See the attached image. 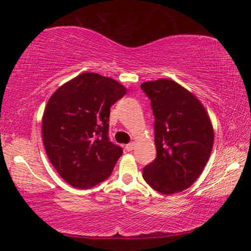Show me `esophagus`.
I'll return each instance as SVG.
<instances>
[{"label": "esophagus", "mask_w": 251, "mask_h": 251, "mask_svg": "<svg viewBox=\"0 0 251 251\" xmlns=\"http://www.w3.org/2000/svg\"><path fill=\"white\" fill-rule=\"evenodd\" d=\"M134 146H135V143H130V144H127V145L126 146V151H132V150L134 149Z\"/></svg>", "instance_id": "obj_1"}]
</instances>
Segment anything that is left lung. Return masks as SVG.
Masks as SVG:
<instances>
[{"label": "left lung", "mask_w": 251, "mask_h": 251, "mask_svg": "<svg viewBox=\"0 0 251 251\" xmlns=\"http://www.w3.org/2000/svg\"><path fill=\"white\" fill-rule=\"evenodd\" d=\"M140 87L151 100L156 147L155 160L145 166L143 176L158 193H180L199 178L210 158V116L196 96L173 79L145 82Z\"/></svg>", "instance_id": "left-lung-1"}]
</instances>
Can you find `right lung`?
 <instances>
[{
  "mask_svg": "<svg viewBox=\"0 0 251 251\" xmlns=\"http://www.w3.org/2000/svg\"><path fill=\"white\" fill-rule=\"evenodd\" d=\"M126 88L94 72L59 86L42 116V140L49 160L73 187L90 188L111 176L122 148L108 140L109 108Z\"/></svg>",
  "mask_w": 251,
  "mask_h": 251,
  "instance_id": "obj_1",
  "label": "right lung"
}]
</instances>
